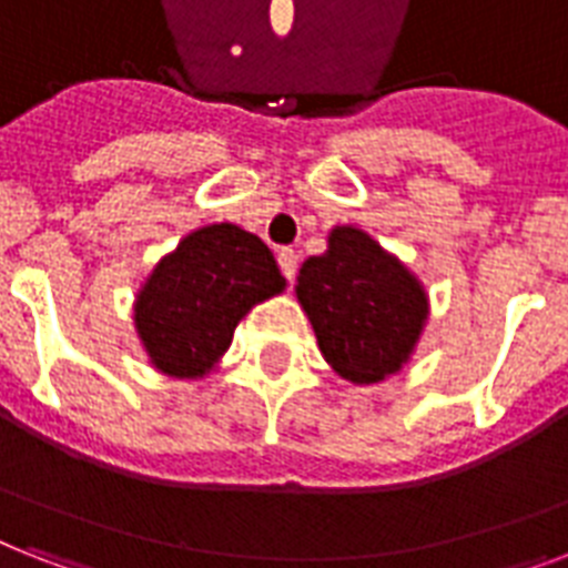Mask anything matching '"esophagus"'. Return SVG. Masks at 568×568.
<instances>
[{
	"label": "esophagus",
	"mask_w": 568,
	"mask_h": 568,
	"mask_svg": "<svg viewBox=\"0 0 568 568\" xmlns=\"http://www.w3.org/2000/svg\"><path fill=\"white\" fill-rule=\"evenodd\" d=\"M276 262H280V271H283L285 280L292 283L294 276H297V253L292 247H283V251L276 253Z\"/></svg>",
	"instance_id": "34e87169"
}]
</instances>
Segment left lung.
Instances as JSON below:
<instances>
[{
  "label": "left lung",
  "instance_id": "8db88e82",
  "mask_svg": "<svg viewBox=\"0 0 568 568\" xmlns=\"http://www.w3.org/2000/svg\"><path fill=\"white\" fill-rule=\"evenodd\" d=\"M297 300L326 362L356 385L399 371L428 317L412 271L356 227H335L326 253L303 262Z\"/></svg>",
  "mask_w": 568,
  "mask_h": 568
}]
</instances>
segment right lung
<instances>
[{
    "label": "right lung",
    "mask_w": 568,
    "mask_h": 568,
    "mask_svg": "<svg viewBox=\"0 0 568 568\" xmlns=\"http://www.w3.org/2000/svg\"><path fill=\"white\" fill-rule=\"evenodd\" d=\"M283 288L268 244L236 224H210L156 265L133 324L156 371L195 379L227 353L239 321Z\"/></svg>",
    "instance_id": "add662e5"
}]
</instances>
